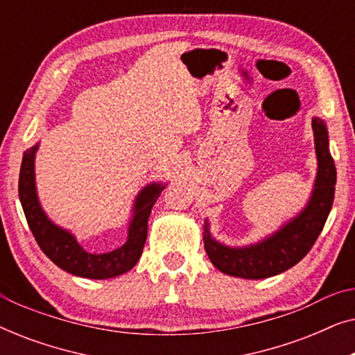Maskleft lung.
Instances as JSON below:
<instances>
[{
  "label": "left lung",
  "mask_w": 355,
  "mask_h": 355,
  "mask_svg": "<svg viewBox=\"0 0 355 355\" xmlns=\"http://www.w3.org/2000/svg\"><path fill=\"white\" fill-rule=\"evenodd\" d=\"M313 144L317 174L304 208L283 221L278 230L247 245H227L213 237L210 221H203V244L210 261L221 273L244 279H263L279 275L299 263L322 232L331 211L336 168L329 153L324 119L313 116Z\"/></svg>",
  "instance_id": "8db88e82"
}]
</instances>
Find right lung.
Segmentation results:
<instances>
[{
  "label": "right lung",
  "instance_id": "obj_1",
  "mask_svg": "<svg viewBox=\"0 0 355 355\" xmlns=\"http://www.w3.org/2000/svg\"><path fill=\"white\" fill-rule=\"evenodd\" d=\"M40 142L24 152L21 174H19V198L28 227L43 254L61 270L80 278L110 279L132 270L142 255L150 213L168 184L162 181L145 184L132 200L128 221V237L124 244L105 254H92L79 244L74 232L56 225L43 210L35 179V157Z\"/></svg>",
  "mask_w": 355,
  "mask_h": 355
}]
</instances>
